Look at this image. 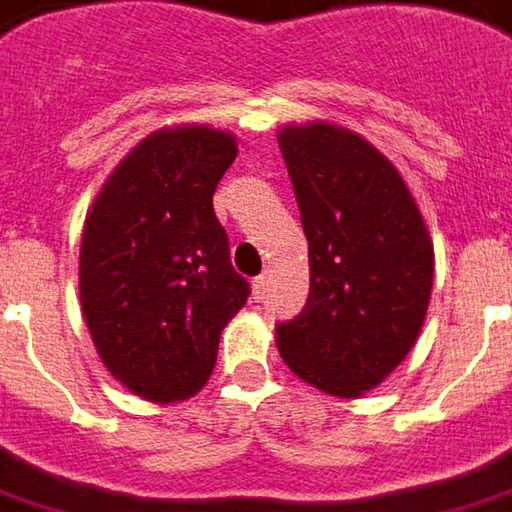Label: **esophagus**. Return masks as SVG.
Returning <instances> with one entry per match:
<instances>
[{"label":"esophagus","mask_w":512,"mask_h":512,"mask_svg":"<svg viewBox=\"0 0 512 512\" xmlns=\"http://www.w3.org/2000/svg\"><path fill=\"white\" fill-rule=\"evenodd\" d=\"M266 286H269V280H266L263 274H260V277H255V280H252V297H255L257 303H260V300L266 297Z\"/></svg>","instance_id":"obj_1"}]
</instances>
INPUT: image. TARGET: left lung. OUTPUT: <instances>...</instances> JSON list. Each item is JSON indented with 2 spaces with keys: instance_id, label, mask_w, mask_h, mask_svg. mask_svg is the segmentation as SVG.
Wrapping results in <instances>:
<instances>
[{
  "instance_id": "left-lung-1",
  "label": "left lung",
  "mask_w": 512,
  "mask_h": 512,
  "mask_svg": "<svg viewBox=\"0 0 512 512\" xmlns=\"http://www.w3.org/2000/svg\"><path fill=\"white\" fill-rule=\"evenodd\" d=\"M277 144L309 240V300L277 323L291 371L331 397L377 388L408 357L433 286V243L397 167L362 135L311 121Z\"/></svg>"
}]
</instances>
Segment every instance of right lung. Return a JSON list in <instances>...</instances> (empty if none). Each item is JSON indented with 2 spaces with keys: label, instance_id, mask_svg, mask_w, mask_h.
I'll return each instance as SVG.
<instances>
[{
  "label": "right lung",
  "instance_id": "1",
  "mask_svg": "<svg viewBox=\"0 0 512 512\" xmlns=\"http://www.w3.org/2000/svg\"><path fill=\"white\" fill-rule=\"evenodd\" d=\"M238 155L203 124L147 135L101 186L79 255L81 311L107 371L150 402L201 391L246 306L212 195Z\"/></svg>",
  "mask_w": 512,
  "mask_h": 512
}]
</instances>
